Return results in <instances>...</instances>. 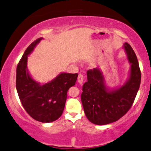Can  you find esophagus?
<instances>
[{"label":"esophagus","mask_w":151,"mask_h":151,"mask_svg":"<svg viewBox=\"0 0 151 151\" xmlns=\"http://www.w3.org/2000/svg\"><path fill=\"white\" fill-rule=\"evenodd\" d=\"M83 80V75H82V74H81V73H79L78 77V83H80V84H82Z\"/></svg>","instance_id":"34e87169"}]
</instances>
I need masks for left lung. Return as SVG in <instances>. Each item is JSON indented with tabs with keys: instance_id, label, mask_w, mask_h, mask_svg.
I'll return each mask as SVG.
<instances>
[{
	"instance_id": "obj_1",
	"label": "left lung",
	"mask_w": 151,
	"mask_h": 151,
	"mask_svg": "<svg viewBox=\"0 0 151 151\" xmlns=\"http://www.w3.org/2000/svg\"><path fill=\"white\" fill-rule=\"evenodd\" d=\"M123 48L130 68L122 86H107L101 69L87 71L88 82L83 85L81 100L86 116L94 124L106 125L117 121L129 111L137 94L141 80L137 57L128 43L125 42Z\"/></svg>"
}]
</instances>
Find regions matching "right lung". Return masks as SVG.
<instances>
[{"label": "right lung", "mask_w": 151, "mask_h": 151, "mask_svg": "<svg viewBox=\"0 0 151 151\" xmlns=\"http://www.w3.org/2000/svg\"><path fill=\"white\" fill-rule=\"evenodd\" d=\"M43 38L26 48L17 67L16 88L26 112L36 121L50 123L61 117L69 88L76 84L78 73L61 72L49 82L41 83L32 77L27 69V57Z\"/></svg>", "instance_id": "1"}]
</instances>
